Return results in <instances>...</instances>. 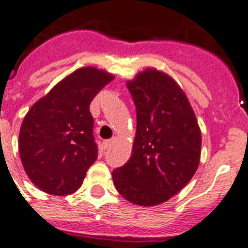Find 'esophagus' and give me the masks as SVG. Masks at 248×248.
<instances>
[{
  "mask_svg": "<svg viewBox=\"0 0 248 248\" xmlns=\"http://www.w3.org/2000/svg\"><path fill=\"white\" fill-rule=\"evenodd\" d=\"M114 143H116V138H112V139L107 140V141H104V148L105 149H110Z\"/></svg>",
  "mask_w": 248,
  "mask_h": 248,
  "instance_id": "1",
  "label": "esophagus"
}]
</instances>
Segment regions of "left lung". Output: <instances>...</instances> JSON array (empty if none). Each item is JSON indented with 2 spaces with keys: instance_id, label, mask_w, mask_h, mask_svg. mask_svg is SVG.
Segmentation results:
<instances>
[{
  "instance_id": "obj_1",
  "label": "left lung",
  "mask_w": 248,
  "mask_h": 248,
  "mask_svg": "<svg viewBox=\"0 0 248 248\" xmlns=\"http://www.w3.org/2000/svg\"><path fill=\"white\" fill-rule=\"evenodd\" d=\"M127 89L136 108V135L127 163L112 172L113 183L131 203L155 206L196 173L201 130L184 91L163 72L145 69Z\"/></svg>"
}]
</instances>
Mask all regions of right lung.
<instances>
[{
	"label": "right lung",
	"instance_id": "right-lung-1",
	"mask_svg": "<svg viewBox=\"0 0 248 248\" xmlns=\"http://www.w3.org/2000/svg\"><path fill=\"white\" fill-rule=\"evenodd\" d=\"M113 78L101 69L81 68L29 109L20 127L19 153L37 188L52 196H67L82 185L97 158L90 104Z\"/></svg>",
	"mask_w": 248,
	"mask_h": 248
}]
</instances>
